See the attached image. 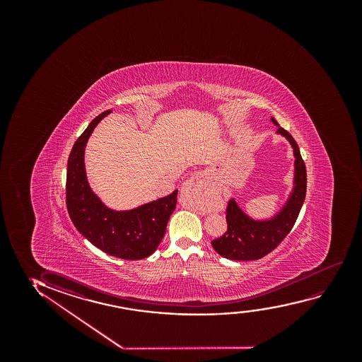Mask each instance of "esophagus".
I'll list each match as a JSON object with an SVG mask.
<instances>
[{
	"label": "esophagus",
	"mask_w": 362,
	"mask_h": 362,
	"mask_svg": "<svg viewBox=\"0 0 362 362\" xmlns=\"http://www.w3.org/2000/svg\"><path fill=\"white\" fill-rule=\"evenodd\" d=\"M193 189L194 192L197 193L199 198L202 200L205 199H211L215 194V190L213 188L208 187V184L205 183V179L200 175H193L190 177L188 180H185V183L183 184L182 189Z\"/></svg>",
	"instance_id": "34e87169"
}]
</instances>
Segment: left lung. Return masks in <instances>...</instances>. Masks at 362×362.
<instances>
[{"label": "left lung", "mask_w": 362, "mask_h": 362, "mask_svg": "<svg viewBox=\"0 0 362 362\" xmlns=\"http://www.w3.org/2000/svg\"><path fill=\"white\" fill-rule=\"evenodd\" d=\"M278 126L277 134L287 139L294 154V178L293 189L287 202L273 218L256 220L243 213L235 199L228 200L226 209L228 231L211 241L214 250L223 257L235 261H255L273 251L283 238L291 233L297 220L307 193V169L300 156L297 142L286 129Z\"/></svg>", "instance_id": "1"}]
</instances>
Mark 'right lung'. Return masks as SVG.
I'll return each mask as SVG.
<instances>
[{"mask_svg": "<svg viewBox=\"0 0 362 362\" xmlns=\"http://www.w3.org/2000/svg\"><path fill=\"white\" fill-rule=\"evenodd\" d=\"M111 110L90 122L76 139L68 159L66 208L75 228L101 251L124 259H142L157 250L177 205L178 190L131 210H114L90 188L84 154L95 127Z\"/></svg>", "mask_w": 362, "mask_h": 362, "instance_id": "add662e5", "label": "right lung"}]
</instances>
